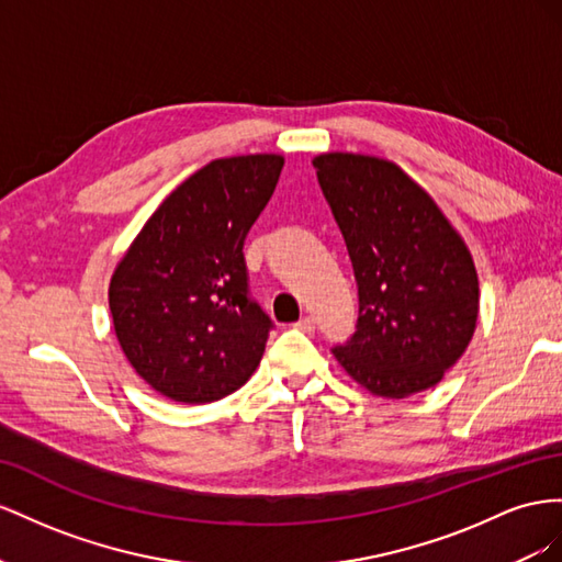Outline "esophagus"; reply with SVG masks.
Returning a JSON list of instances; mask_svg holds the SVG:
<instances>
[{
	"label": "esophagus",
	"mask_w": 562,
	"mask_h": 562,
	"mask_svg": "<svg viewBox=\"0 0 562 562\" xmlns=\"http://www.w3.org/2000/svg\"><path fill=\"white\" fill-rule=\"evenodd\" d=\"M296 327L301 329V331H315V317H311V315H303L299 323H296Z\"/></svg>",
	"instance_id": "1"
}]
</instances>
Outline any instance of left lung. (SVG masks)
Segmentation results:
<instances>
[{
    "instance_id": "left-lung-1",
    "label": "left lung",
    "mask_w": 562,
    "mask_h": 562,
    "mask_svg": "<svg viewBox=\"0 0 562 562\" xmlns=\"http://www.w3.org/2000/svg\"><path fill=\"white\" fill-rule=\"evenodd\" d=\"M358 284V323L334 356L383 397L426 391L467 350L477 319L471 251L438 204L379 157L313 159Z\"/></svg>"
}]
</instances>
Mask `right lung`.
<instances>
[{
    "instance_id": "1",
    "label": "right lung",
    "mask_w": 562,
    "mask_h": 562,
    "mask_svg": "<svg viewBox=\"0 0 562 562\" xmlns=\"http://www.w3.org/2000/svg\"><path fill=\"white\" fill-rule=\"evenodd\" d=\"M280 155L214 159L159 204L110 282L136 374L176 403H214L261 362L276 323L249 294L245 239L278 186Z\"/></svg>"
}]
</instances>
